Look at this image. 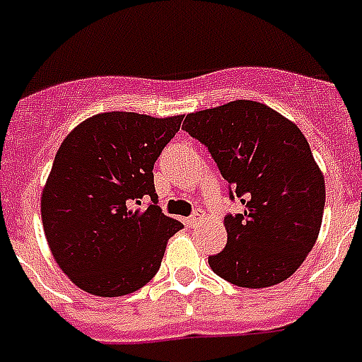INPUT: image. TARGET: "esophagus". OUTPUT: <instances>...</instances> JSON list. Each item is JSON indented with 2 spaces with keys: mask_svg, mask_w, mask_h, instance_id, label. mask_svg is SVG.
<instances>
[{
  "mask_svg": "<svg viewBox=\"0 0 362 362\" xmlns=\"http://www.w3.org/2000/svg\"><path fill=\"white\" fill-rule=\"evenodd\" d=\"M186 224L189 228H197L200 224V215L197 214V215H191V217H187L186 218Z\"/></svg>",
  "mask_w": 362,
  "mask_h": 362,
  "instance_id": "1",
  "label": "esophagus"
}]
</instances>
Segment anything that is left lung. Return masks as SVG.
I'll return each instance as SVG.
<instances>
[{
    "label": "left lung",
    "instance_id": "left-lung-1",
    "mask_svg": "<svg viewBox=\"0 0 362 362\" xmlns=\"http://www.w3.org/2000/svg\"><path fill=\"white\" fill-rule=\"evenodd\" d=\"M182 129L204 144L243 204L226 215L228 243L208 257L215 274L247 289L293 276L320 232L326 184L302 130L256 101L187 114Z\"/></svg>",
    "mask_w": 362,
    "mask_h": 362
}]
</instances>
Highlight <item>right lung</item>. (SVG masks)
Instances as JSON below:
<instances>
[{"label":"right lung","mask_w":362,"mask_h":362,"mask_svg":"<svg viewBox=\"0 0 362 362\" xmlns=\"http://www.w3.org/2000/svg\"><path fill=\"white\" fill-rule=\"evenodd\" d=\"M180 123L182 115L105 112L62 141L42 191V224L57 265L78 289L114 298L158 272L182 223L156 206L153 167Z\"/></svg>","instance_id":"right-lung-1"}]
</instances>
